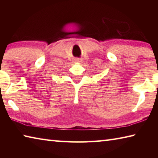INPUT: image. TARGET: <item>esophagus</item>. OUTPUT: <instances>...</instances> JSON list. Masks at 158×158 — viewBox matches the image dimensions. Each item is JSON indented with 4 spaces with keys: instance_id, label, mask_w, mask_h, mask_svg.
<instances>
[{
    "instance_id": "obj_1",
    "label": "esophagus",
    "mask_w": 158,
    "mask_h": 158,
    "mask_svg": "<svg viewBox=\"0 0 158 158\" xmlns=\"http://www.w3.org/2000/svg\"><path fill=\"white\" fill-rule=\"evenodd\" d=\"M75 63H81L82 62V60L80 59V58H77V59H75Z\"/></svg>"
}]
</instances>
